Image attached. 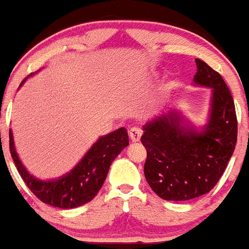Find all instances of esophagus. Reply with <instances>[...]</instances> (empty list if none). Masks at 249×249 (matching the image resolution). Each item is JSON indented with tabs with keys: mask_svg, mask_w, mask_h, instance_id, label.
I'll return each mask as SVG.
<instances>
[{
	"mask_svg": "<svg viewBox=\"0 0 249 249\" xmlns=\"http://www.w3.org/2000/svg\"><path fill=\"white\" fill-rule=\"evenodd\" d=\"M129 135H130V139H131L132 142H138V141H140L141 135H142V130L138 126L131 127L129 131Z\"/></svg>",
	"mask_w": 249,
	"mask_h": 249,
	"instance_id": "obj_1",
	"label": "esophagus"
}]
</instances>
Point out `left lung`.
<instances>
[{"mask_svg": "<svg viewBox=\"0 0 249 249\" xmlns=\"http://www.w3.org/2000/svg\"><path fill=\"white\" fill-rule=\"evenodd\" d=\"M194 82L213 88L211 113L203 131L180 125L169 111L143 126L141 142L147 151L143 173L164 200H190L210 192L226 169L237 142L233 98L219 72L195 59Z\"/></svg>", "mask_w": 249, "mask_h": 249, "instance_id": "8db88e82", "label": "left lung"}]
</instances>
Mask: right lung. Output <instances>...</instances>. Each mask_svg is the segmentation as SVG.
Returning a JSON list of instances; mask_svg holds the SVG:
<instances>
[{"label":"right lung","mask_w":249,"mask_h":249,"mask_svg":"<svg viewBox=\"0 0 249 249\" xmlns=\"http://www.w3.org/2000/svg\"><path fill=\"white\" fill-rule=\"evenodd\" d=\"M24 83L22 81L20 86ZM129 145L127 131H117L102 136L80 163L64 177L55 180H39L28 173L16 153L12 131L9 130V151L25 185L43 203L60 209H72L92 200L103 185L109 167L115 157Z\"/></svg>","instance_id":"1"}]
</instances>
